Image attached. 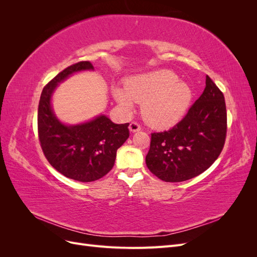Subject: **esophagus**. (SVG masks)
<instances>
[{
    "label": "esophagus",
    "instance_id": "34e87169",
    "mask_svg": "<svg viewBox=\"0 0 257 257\" xmlns=\"http://www.w3.org/2000/svg\"><path fill=\"white\" fill-rule=\"evenodd\" d=\"M130 131L132 132V133H134V132H138V131H141L142 130V126L139 125V124L137 123V122H135V121H133V122H131V124H130Z\"/></svg>",
    "mask_w": 257,
    "mask_h": 257
}]
</instances>
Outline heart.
<instances>
[{"label": "heart", "mask_w": 257, "mask_h": 257, "mask_svg": "<svg viewBox=\"0 0 257 257\" xmlns=\"http://www.w3.org/2000/svg\"><path fill=\"white\" fill-rule=\"evenodd\" d=\"M124 87L125 90L112 92L116 103L126 110L134 103H144V118L157 127L175 125L188 112L193 99L190 85L179 81V77L167 69L133 77Z\"/></svg>", "instance_id": "1"}]
</instances>
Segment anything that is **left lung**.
Wrapping results in <instances>:
<instances>
[{"mask_svg": "<svg viewBox=\"0 0 257 257\" xmlns=\"http://www.w3.org/2000/svg\"><path fill=\"white\" fill-rule=\"evenodd\" d=\"M227 132L222 91L209 76L206 88L174 127L151 134L146 164L165 182H181L200 175L223 150Z\"/></svg>", "mask_w": 257, "mask_h": 257, "instance_id": "left-lung-1", "label": "left lung"}]
</instances>
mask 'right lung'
Instances as JSON below:
<instances>
[{
  "mask_svg": "<svg viewBox=\"0 0 257 257\" xmlns=\"http://www.w3.org/2000/svg\"><path fill=\"white\" fill-rule=\"evenodd\" d=\"M93 68L89 61L66 67L45 85L38 104V139L46 159L59 173L80 182L95 181L109 173L116 150L130 136L128 123L115 124L104 114L77 125H65L54 115L51 95L58 83Z\"/></svg>",
  "mask_w": 257,
  "mask_h": 257,
  "instance_id": "obj_1",
  "label": "right lung"
}]
</instances>
